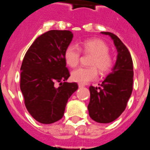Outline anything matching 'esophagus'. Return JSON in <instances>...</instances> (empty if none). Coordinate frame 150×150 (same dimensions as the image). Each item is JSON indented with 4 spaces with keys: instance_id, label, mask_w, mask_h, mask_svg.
Listing matches in <instances>:
<instances>
[{
    "instance_id": "esophagus-1",
    "label": "esophagus",
    "mask_w": 150,
    "mask_h": 150,
    "mask_svg": "<svg viewBox=\"0 0 150 150\" xmlns=\"http://www.w3.org/2000/svg\"><path fill=\"white\" fill-rule=\"evenodd\" d=\"M79 88H83V87H84V84H79Z\"/></svg>"
}]
</instances>
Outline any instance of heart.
Wrapping results in <instances>:
<instances>
[{
  "mask_svg": "<svg viewBox=\"0 0 150 150\" xmlns=\"http://www.w3.org/2000/svg\"><path fill=\"white\" fill-rule=\"evenodd\" d=\"M81 50L84 53L92 55L90 67H79L71 72V79L79 84H86L94 80L97 77V67L103 73L111 70L113 66V58L109 53V47L102 40L97 38L88 39L81 43ZM81 52L79 48L73 45L66 47L64 52V59L66 64L70 67H75L79 64Z\"/></svg>",
  "mask_w": 150,
  "mask_h": 150,
  "instance_id": "b5f03b06",
  "label": "heart"
}]
</instances>
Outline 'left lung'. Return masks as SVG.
Instances as JSON below:
<instances>
[{"mask_svg": "<svg viewBox=\"0 0 150 150\" xmlns=\"http://www.w3.org/2000/svg\"><path fill=\"white\" fill-rule=\"evenodd\" d=\"M113 40L118 55L112 71L99 84L90 86L89 115L99 123H110L120 116L127 106L133 90V61L126 46L115 35L101 32Z\"/></svg>", "mask_w": 150, "mask_h": 150, "instance_id": "left-lung-1", "label": "left lung"}]
</instances>
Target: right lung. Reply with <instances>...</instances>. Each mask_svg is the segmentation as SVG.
I'll return each mask as SVG.
<instances>
[{
	"mask_svg": "<svg viewBox=\"0 0 150 150\" xmlns=\"http://www.w3.org/2000/svg\"><path fill=\"white\" fill-rule=\"evenodd\" d=\"M72 38L68 30L48 31L35 39L24 57L20 89L27 110L40 123L61 119L68 100L79 88L77 83L66 82L70 74L64 52Z\"/></svg>",
	"mask_w": 150,
	"mask_h": 150,
	"instance_id": "add662e5",
	"label": "right lung"
}]
</instances>
